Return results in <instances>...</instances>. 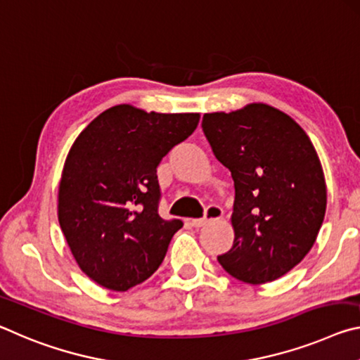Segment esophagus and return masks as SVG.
I'll return each instance as SVG.
<instances>
[{
  "label": "esophagus",
  "mask_w": 360,
  "mask_h": 360,
  "mask_svg": "<svg viewBox=\"0 0 360 360\" xmlns=\"http://www.w3.org/2000/svg\"><path fill=\"white\" fill-rule=\"evenodd\" d=\"M223 217V209L220 207V205H207V209H205V217L204 219H196V220H191V225L194 228H201V226H205L207 223L214 221V220H219Z\"/></svg>",
  "instance_id": "1"
}]
</instances>
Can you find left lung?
Wrapping results in <instances>:
<instances>
[{"label":"left lung","mask_w":360,"mask_h":360,"mask_svg":"<svg viewBox=\"0 0 360 360\" xmlns=\"http://www.w3.org/2000/svg\"><path fill=\"white\" fill-rule=\"evenodd\" d=\"M202 131L231 172L236 193L234 243L217 260L249 284L287 274L316 243L327 207L326 179L309 137L264 103L205 113Z\"/></svg>","instance_id":"8db88e82"}]
</instances>
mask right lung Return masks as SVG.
Wrapping results in <instances>:
<instances>
[{
    "mask_svg": "<svg viewBox=\"0 0 360 360\" xmlns=\"http://www.w3.org/2000/svg\"><path fill=\"white\" fill-rule=\"evenodd\" d=\"M198 122V113L116 105L75 140L58 185V223L76 263L98 285L126 292L162 263L184 223L158 214L156 167Z\"/></svg>",
    "mask_w": 360,
    "mask_h": 360,
    "instance_id": "right-lung-1",
    "label": "right lung"
}]
</instances>
